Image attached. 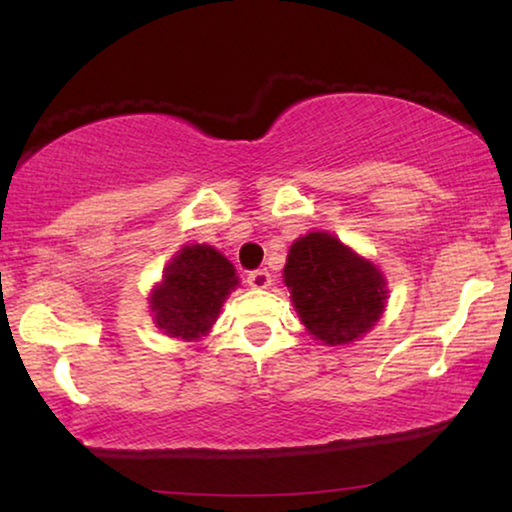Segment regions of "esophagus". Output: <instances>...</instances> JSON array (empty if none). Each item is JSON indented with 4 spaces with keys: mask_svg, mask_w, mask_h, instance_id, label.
I'll use <instances>...</instances> for the list:
<instances>
[{
    "mask_svg": "<svg viewBox=\"0 0 512 512\" xmlns=\"http://www.w3.org/2000/svg\"><path fill=\"white\" fill-rule=\"evenodd\" d=\"M247 284L251 286V289H268V286L272 284V275L268 270H254V272H249Z\"/></svg>",
    "mask_w": 512,
    "mask_h": 512,
    "instance_id": "esophagus-1",
    "label": "esophagus"
}]
</instances>
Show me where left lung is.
Here are the masks:
<instances>
[{"instance_id":"1","label":"left lung","mask_w":512,"mask_h":512,"mask_svg":"<svg viewBox=\"0 0 512 512\" xmlns=\"http://www.w3.org/2000/svg\"><path fill=\"white\" fill-rule=\"evenodd\" d=\"M284 284L307 333L331 347L366 335L387 303V282L377 265L324 230L291 244Z\"/></svg>"}]
</instances>
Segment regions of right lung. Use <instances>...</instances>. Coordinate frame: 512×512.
Segmentation results:
<instances>
[{"instance_id":"right-lung-1","label":"right lung","mask_w":512,"mask_h":512,"mask_svg":"<svg viewBox=\"0 0 512 512\" xmlns=\"http://www.w3.org/2000/svg\"><path fill=\"white\" fill-rule=\"evenodd\" d=\"M240 284L233 263L209 244H186L153 286V324L170 338L198 340L209 333L221 305Z\"/></svg>"}]
</instances>
